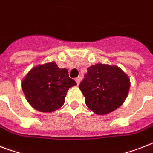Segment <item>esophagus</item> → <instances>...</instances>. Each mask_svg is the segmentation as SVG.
Returning a JSON list of instances; mask_svg holds the SVG:
<instances>
[{
    "instance_id": "esophagus-1",
    "label": "esophagus",
    "mask_w": 153,
    "mask_h": 153,
    "mask_svg": "<svg viewBox=\"0 0 153 153\" xmlns=\"http://www.w3.org/2000/svg\"><path fill=\"white\" fill-rule=\"evenodd\" d=\"M81 80H82V77H77L76 79H75V81H76V82H77V84H78V85H79V83H80V82H81Z\"/></svg>"
}]
</instances>
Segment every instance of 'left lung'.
<instances>
[{"mask_svg": "<svg viewBox=\"0 0 153 153\" xmlns=\"http://www.w3.org/2000/svg\"><path fill=\"white\" fill-rule=\"evenodd\" d=\"M79 89L86 106L98 115H106L121 106L130 88L128 76L116 65L97 63L87 68Z\"/></svg>", "mask_w": 153, "mask_h": 153, "instance_id": "8db88e82", "label": "left lung"}]
</instances>
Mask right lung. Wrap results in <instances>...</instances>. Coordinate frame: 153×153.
<instances>
[{
    "instance_id": "add662e5",
    "label": "right lung",
    "mask_w": 153,
    "mask_h": 153,
    "mask_svg": "<svg viewBox=\"0 0 153 153\" xmlns=\"http://www.w3.org/2000/svg\"><path fill=\"white\" fill-rule=\"evenodd\" d=\"M68 71L61 69L54 61L32 67L21 82L27 102L37 111L51 113L65 102L67 91L76 86Z\"/></svg>"
}]
</instances>
